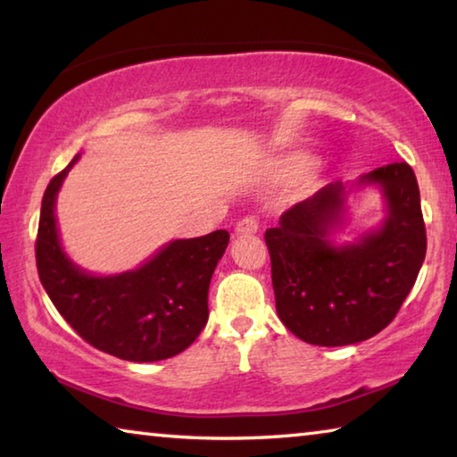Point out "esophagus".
I'll return each mask as SVG.
<instances>
[{
  "mask_svg": "<svg viewBox=\"0 0 457 457\" xmlns=\"http://www.w3.org/2000/svg\"><path fill=\"white\" fill-rule=\"evenodd\" d=\"M258 228L260 226H258L256 215H245V218H242V220L236 223V234L250 236V234H256Z\"/></svg>",
  "mask_w": 457,
  "mask_h": 457,
  "instance_id": "esophagus-1",
  "label": "esophagus"
}]
</instances>
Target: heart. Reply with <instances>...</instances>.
I'll use <instances>...</instances> for the list:
<instances>
[{
  "label": "heart",
  "mask_w": 457,
  "mask_h": 457,
  "mask_svg": "<svg viewBox=\"0 0 457 457\" xmlns=\"http://www.w3.org/2000/svg\"><path fill=\"white\" fill-rule=\"evenodd\" d=\"M304 161H306V157L303 153L292 154V157H288V161H286V169H288V171H296V169L304 165Z\"/></svg>",
  "instance_id": "heart-1"
}]
</instances>
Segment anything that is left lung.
<instances>
[{"instance_id":"1","label":"left lung","mask_w":457,"mask_h":457,"mask_svg":"<svg viewBox=\"0 0 457 457\" xmlns=\"http://www.w3.org/2000/svg\"><path fill=\"white\" fill-rule=\"evenodd\" d=\"M359 183H377L389 213L357 244H330L349 195L340 181L292 205L266 229L278 316L304 343L345 346L375 337L397 316L425 260L428 236L413 169L391 163Z\"/></svg>"}]
</instances>
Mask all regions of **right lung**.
<instances>
[{
  "label": "right lung",
  "instance_id": "1",
  "mask_svg": "<svg viewBox=\"0 0 457 457\" xmlns=\"http://www.w3.org/2000/svg\"><path fill=\"white\" fill-rule=\"evenodd\" d=\"M46 187L36 237V266L44 290L64 320L95 349L122 361L153 362L183 353L204 330L212 274L226 252V229L175 239L141 268L119 276H90L62 252L54 204L79 161Z\"/></svg>",
  "mask_w": 457,
  "mask_h": 457
}]
</instances>
